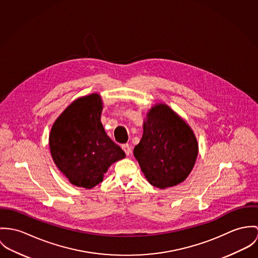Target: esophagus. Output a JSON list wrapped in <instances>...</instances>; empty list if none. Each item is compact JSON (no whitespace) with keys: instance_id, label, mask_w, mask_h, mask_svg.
Instances as JSON below:
<instances>
[{"instance_id":"1","label":"esophagus","mask_w":258,"mask_h":258,"mask_svg":"<svg viewBox=\"0 0 258 258\" xmlns=\"http://www.w3.org/2000/svg\"><path fill=\"white\" fill-rule=\"evenodd\" d=\"M121 148H122V150L124 151V153H125L126 155H130V154H131V152H132V148H131V146H130V144H128V143H124V144H122V145H121Z\"/></svg>"}]
</instances>
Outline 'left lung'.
Returning <instances> with one entry per match:
<instances>
[{"instance_id":"obj_1","label":"left lung","mask_w":258,"mask_h":258,"mask_svg":"<svg viewBox=\"0 0 258 258\" xmlns=\"http://www.w3.org/2000/svg\"><path fill=\"white\" fill-rule=\"evenodd\" d=\"M134 154L147 181L165 189L187 178L198 155V143L190 126L168 106L159 104L149 111Z\"/></svg>"}]
</instances>
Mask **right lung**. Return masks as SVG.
I'll return each instance as SVG.
<instances>
[{"label":"right lung","instance_id":"add662e5","mask_svg":"<svg viewBox=\"0 0 258 258\" xmlns=\"http://www.w3.org/2000/svg\"><path fill=\"white\" fill-rule=\"evenodd\" d=\"M98 94L77 99L52 125L51 156L58 169L75 186L91 189L103 181L110 165L125 157L105 133Z\"/></svg>","mask_w":258,"mask_h":258}]
</instances>
